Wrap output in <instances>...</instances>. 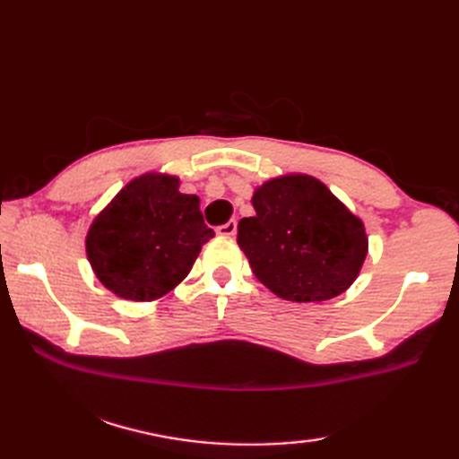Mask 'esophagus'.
<instances>
[{
	"mask_svg": "<svg viewBox=\"0 0 459 459\" xmlns=\"http://www.w3.org/2000/svg\"><path fill=\"white\" fill-rule=\"evenodd\" d=\"M217 235H219V237L232 238V237L237 235V222H235V221H229L227 224H222V227L217 229Z\"/></svg>",
	"mask_w": 459,
	"mask_h": 459,
	"instance_id": "34e87169",
	"label": "esophagus"
}]
</instances>
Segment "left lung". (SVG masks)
<instances>
[{
	"mask_svg": "<svg viewBox=\"0 0 459 459\" xmlns=\"http://www.w3.org/2000/svg\"><path fill=\"white\" fill-rule=\"evenodd\" d=\"M255 217L238 222V247L255 276L288 301H324L351 288L368 252L365 222L324 181L286 173L252 193Z\"/></svg>",
	"mask_w": 459,
	"mask_h": 459,
	"instance_id": "left-lung-1",
	"label": "left lung"
}]
</instances>
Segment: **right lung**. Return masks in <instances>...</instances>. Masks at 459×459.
Listing matches in <instances>:
<instances>
[{
	"mask_svg": "<svg viewBox=\"0 0 459 459\" xmlns=\"http://www.w3.org/2000/svg\"><path fill=\"white\" fill-rule=\"evenodd\" d=\"M179 185L178 175L142 173L91 222L86 258L114 296L153 301L169 294L214 237L203 221L197 195L181 193Z\"/></svg>",
	"mask_w": 459,
	"mask_h": 459,
	"instance_id": "1",
	"label": "right lung"
}]
</instances>
